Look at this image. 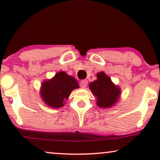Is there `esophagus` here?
Here are the masks:
<instances>
[{
    "label": "esophagus",
    "instance_id": "1",
    "mask_svg": "<svg viewBox=\"0 0 160 160\" xmlns=\"http://www.w3.org/2000/svg\"><path fill=\"white\" fill-rule=\"evenodd\" d=\"M87 84H88V82L87 80H82L80 82V87L82 88H85L87 86Z\"/></svg>",
    "mask_w": 160,
    "mask_h": 160
}]
</instances>
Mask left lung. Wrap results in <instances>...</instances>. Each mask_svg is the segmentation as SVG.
<instances>
[{"instance_id":"obj_1","label":"left lung","mask_w":160,"mask_h":160,"mask_svg":"<svg viewBox=\"0 0 160 160\" xmlns=\"http://www.w3.org/2000/svg\"><path fill=\"white\" fill-rule=\"evenodd\" d=\"M98 79L89 84V89L97 98L98 106L108 108L117 102L120 90L111 82V78L103 72L97 74Z\"/></svg>"}]
</instances>
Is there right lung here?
<instances>
[{
    "label": "right lung",
    "instance_id": "1",
    "mask_svg": "<svg viewBox=\"0 0 160 160\" xmlns=\"http://www.w3.org/2000/svg\"><path fill=\"white\" fill-rule=\"evenodd\" d=\"M76 88H78V84L75 78L65 72H59L52 79L43 83L41 95L48 106L60 108Z\"/></svg>",
    "mask_w": 160,
    "mask_h": 160
}]
</instances>
